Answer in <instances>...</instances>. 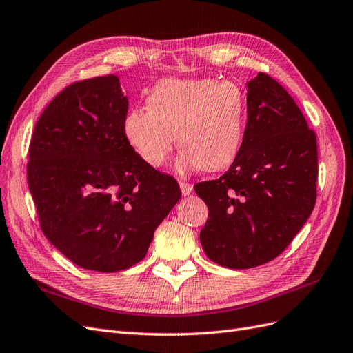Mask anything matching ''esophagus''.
<instances>
[{"label": "esophagus", "mask_w": 353, "mask_h": 353, "mask_svg": "<svg viewBox=\"0 0 353 353\" xmlns=\"http://www.w3.org/2000/svg\"><path fill=\"white\" fill-rule=\"evenodd\" d=\"M180 189H181V193H183L185 196H188L193 190V185L189 183V181H180Z\"/></svg>", "instance_id": "34e87169"}]
</instances>
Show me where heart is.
I'll list each match as a JSON object with an SVG mask.
<instances>
[{
  "instance_id": "heart-1",
  "label": "heart",
  "mask_w": 353,
  "mask_h": 353,
  "mask_svg": "<svg viewBox=\"0 0 353 353\" xmlns=\"http://www.w3.org/2000/svg\"><path fill=\"white\" fill-rule=\"evenodd\" d=\"M148 110L124 117V136L150 167H161L179 141L180 174L229 167L243 141L246 97L236 82L214 79H164L146 99ZM178 136L176 137L175 134Z\"/></svg>"
}]
</instances>
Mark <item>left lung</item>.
<instances>
[{"mask_svg":"<svg viewBox=\"0 0 353 353\" xmlns=\"http://www.w3.org/2000/svg\"><path fill=\"white\" fill-rule=\"evenodd\" d=\"M248 120L230 168L195 185L208 220L199 239L225 268H254L286 249L316 199V136L277 81L258 73L248 83Z\"/></svg>","mask_w":353,"mask_h":353,"instance_id":"obj_1","label":"left lung"}]
</instances>
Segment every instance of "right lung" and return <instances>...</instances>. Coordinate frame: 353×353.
<instances>
[{"instance_id":"1","label":"right lung","mask_w":353,"mask_h":353,"mask_svg":"<svg viewBox=\"0 0 353 353\" xmlns=\"http://www.w3.org/2000/svg\"><path fill=\"white\" fill-rule=\"evenodd\" d=\"M129 101L114 74L77 81L41 114L28 183L39 225L73 264L99 272L142 261L181 192L124 136Z\"/></svg>"}]
</instances>
